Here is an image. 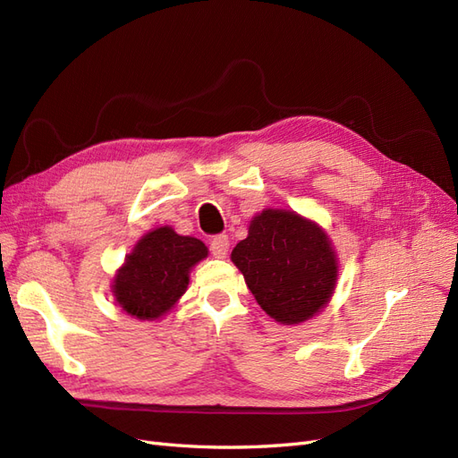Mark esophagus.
<instances>
[{"mask_svg":"<svg viewBox=\"0 0 458 458\" xmlns=\"http://www.w3.org/2000/svg\"><path fill=\"white\" fill-rule=\"evenodd\" d=\"M229 250V237L227 234H216V237L210 241V252L216 258H225Z\"/></svg>","mask_w":458,"mask_h":458,"instance_id":"1","label":"esophagus"}]
</instances>
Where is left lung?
I'll use <instances>...</instances> for the list:
<instances>
[{"label": "left lung", "instance_id": "left-lung-1", "mask_svg": "<svg viewBox=\"0 0 458 458\" xmlns=\"http://www.w3.org/2000/svg\"><path fill=\"white\" fill-rule=\"evenodd\" d=\"M231 259L261 310L283 325L318 313L336 284V256L327 234L294 212L263 210Z\"/></svg>", "mask_w": 458, "mask_h": 458}]
</instances>
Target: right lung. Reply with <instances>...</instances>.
<instances>
[{
    "label": "right lung",
    "instance_id": "right-lung-1",
    "mask_svg": "<svg viewBox=\"0 0 458 458\" xmlns=\"http://www.w3.org/2000/svg\"><path fill=\"white\" fill-rule=\"evenodd\" d=\"M208 256L195 237H182L160 227L135 244L114 279V296L122 310L137 318H158L182 298L189 269Z\"/></svg>",
    "mask_w": 458,
    "mask_h": 458
}]
</instances>
